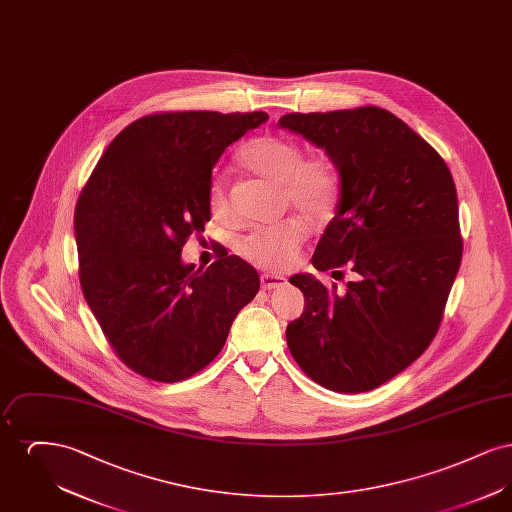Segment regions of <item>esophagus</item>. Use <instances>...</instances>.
I'll list each match as a JSON object with an SVG mask.
<instances>
[{
  "label": "esophagus",
  "instance_id": "34e87169",
  "mask_svg": "<svg viewBox=\"0 0 512 512\" xmlns=\"http://www.w3.org/2000/svg\"><path fill=\"white\" fill-rule=\"evenodd\" d=\"M284 284H286L284 276H278V274H263L261 276V288L263 290H276V288H280Z\"/></svg>",
  "mask_w": 512,
  "mask_h": 512
}]
</instances>
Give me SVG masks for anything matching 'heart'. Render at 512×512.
Segmentation results:
<instances>
[{"label": "heart", "instance_id": "b5f03b06", "mask_svg": "<svg viewBox=\"0 0 512 512\" xmlns=\"http://www.w3.org/2000/svg\"><path fill=\"white\" fill-rule=\"evenodd\" d=\"M240 163L247 171L280 186L288 205L311 219L324 217L336 203L338 178L330 163L317 157L303 159L301 147L292 140L270 134L253 138L240 151ZM209 209L215 219H232V201L220 176L211 180ZM303 240V224L288 220L253 230L240 242L238 251L255 267L284 270L295 263Z\"/></svg>", "mask_w": 512, "mask_h": 512}]
</instances>
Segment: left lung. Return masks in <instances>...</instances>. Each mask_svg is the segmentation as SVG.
<instances>
[{
  "mask_svg": "<svg viewBox=\"0 0 512 512\" xmlns=\"http://www.w3.org/2000/svg\"><path fill=\"white\" fill-rule=\"evenodd\" d=\"M278 124L324 149L340 172L313 267L336 280L351 272L343 292L293 274L305 309L286 328L288 347L320 386L374 390L438 332L463 257L453 176L434 147L380 107L290 113Z\"/></svg>",
  "mask_w": 512,
  "mask_h": 512,
  "instance_id": "1",
  "label": "left lung"
}]
</instances>
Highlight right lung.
I'll return each instance as SVG.
<instances>
[{
  "label": "right lung",
  "instance_id": "1",
  "mask_svg": "<svg viewBox=\"0 0 512 512\" xmlns=\"http://www.w3.org/2000/svg\"><path fill=\"white\" fill-rule=\"evenodd\" d=\"M267 113L182 111L128 124L78 197L74 238L84 297L124 365L180 382L209 365L259 292L257 270L220 247L211 267L182 261L211 220L209 186L224 149Z\"/></svg>",
  "mask_w": 512,
  "mask_h": 512
}]
</instances>
